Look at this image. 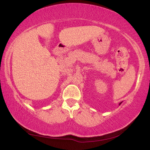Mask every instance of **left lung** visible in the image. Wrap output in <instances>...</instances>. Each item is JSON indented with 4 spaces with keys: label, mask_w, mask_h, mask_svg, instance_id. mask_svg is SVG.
I'll return each mask as SVG.
<instances>
[{
    "label": "left lung",
    "mask_w": 150,
    "mask_h": 150,
    "mask_svg": "<svg viewBox=\"0 0 150 150\" xmlns=\"http://www.w3.org/2000/svg\"><path fill=\"white\" fill-rule=\"evenodd\" d=\"M121 103H122V102H121V103H120V104H119V105H121Z\"/></svg>",
    "instance_id": "left-lung-1"
}]
</instances>
